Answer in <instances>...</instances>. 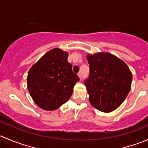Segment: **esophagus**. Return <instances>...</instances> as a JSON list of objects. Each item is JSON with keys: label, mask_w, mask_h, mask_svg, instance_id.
Listing matches in <instances>:
<instances>
[{"label": "esophagus", "mask_w": 148, "mask_h": 148, "mask_svg": "<svg viewBox=\"0 0 148 148\" xmlns=\"http://www.w3.org/2000/svg\"><path fill=\"white\" fill-rule=\"evenodd\" d=\"M78 76H79V77L80 79H82V73H81V72L79 73V74H78Z\"/></svg>", "instance_id": "obj_1"}]
</instances>
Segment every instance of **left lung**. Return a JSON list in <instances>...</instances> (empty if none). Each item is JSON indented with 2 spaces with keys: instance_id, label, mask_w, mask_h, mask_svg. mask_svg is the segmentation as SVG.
Returning a JSON list of instances; mask_svg holds the SVG:
<instances>
[{
  "instance_id": "left-lung-1",
  "label": "left lung",
  "mask_w": 148,
  "mask_h": 148,
  "mask_svg": "<svg viewBox=\"0 0 148 148\" xmlns=\"http://www.w3.org/2000/svg\"><path fill=\"white\" fill-rule=\"evenodd\" d=\"M89 75L84 81L90 104L103 112L121 105L131 89L132 75L122 60L110 53L88 55Z\"/></svg>"
}]
</instances>
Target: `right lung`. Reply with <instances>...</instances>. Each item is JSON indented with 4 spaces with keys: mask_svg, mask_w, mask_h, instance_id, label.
Here are the masks:
<instances>
[{
    "mask_svg": "<svg viewBox=\"0 0 148 148\" xmlns=\"http://www.w3.org/2000/svg\"><path fill=\"white\" fill-rule=\"evenodd\" d=\"M68 53L53 49L28 71L27 86L33 100L41 109L56 110L69 100L79 78L67 61Z\"/></svg>",
    "mask_w": 148,
    "mask_h": 148,
    "instance_id": "1",
    "label": "right lung"
}]
</instances>
